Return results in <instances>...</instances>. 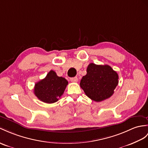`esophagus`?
<instances>
[{
  "label": "esophagus",
  "instance_id": "esophagus-1",
  "mask_svg": "<svg viewBox=\"0 0 148 148\" xmlns=\"http://www.w3.org/2000/svg\"><path fill=\"white\" fill-rule=\"evenodd\" d=\"M78 80V78L77 77H73L70 78V81L71 82H77Z\"/></svg>",
  "mask_w": 148,
  "mask_h": 148
}]
</instances>
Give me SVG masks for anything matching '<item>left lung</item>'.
<instances>
[{"instance_id": "left-lung-1", "label": "left lung", "mask_w": 148, "mask_h": 148, "mask_svg": "<svg viewBox=\"0 0 148 148\" xmlns=\"http://www.w3.org/2000/svg\"><path fill=\"white\" fill-rule=\"evenodd\" d=\"M118 74L109 65L90 63L80 85L86 95L95 102L109 99L118 85Z\"/></svg>"}]
</instances>
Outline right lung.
Segmentation results:
<instances>
[{"instance_id":"obj_1","label":"right lung","mask_w":148,"mask_h":148,"mask_svg":"<svg viewBox=\"0 0 148 148\" xmlns=\"http://www.w3.org/2000/svg\"><path fill=\"white\" fill-rule=\"evenodd\" d=\"M68 84L65 78L58 77L55 71L51 70L44 79L35 84L34 94L43 102L55 103L63 94Z\"/></svg>"}]
</instances>
